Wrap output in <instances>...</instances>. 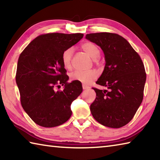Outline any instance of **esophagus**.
<instances>
[{"mask_svg":"<svg viewBox=\"0 0 160 160\" xmlns=\"http://www.w3.org/2000/svg\"><path fill=\"white\" fill-rule=\"evenodd\" d=\"M82 89H89V87L84 85V84H82Z\"/></svg>","mask_w":160,"mask_h":160,"instance_id":"obj_1","label":"esophagus"}]
</instances>
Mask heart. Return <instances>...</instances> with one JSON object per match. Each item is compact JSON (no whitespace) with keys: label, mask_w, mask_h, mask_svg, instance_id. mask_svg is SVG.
Returning <instances> with one entry per match:
<instances>
[{"label":"heart","mask_w":160,"mask_h":160,"mask_svg":"<svg viewBox=\"0 0 160 160\" xmlns=\"http://www.w3.org/2000/svg\"><path fill=\"white\" fill-rule=\"evenodd\" d=\"M82 51L85 52L90 58L93 59L95 64L98 63L100 49L98 46L92 42H85L81 46ZM73 54V48H68L66 49L62 55V62L65 68L68 70L72 68V58ZM98 77V74L95 70H90L88 71H76L72 73L70 76L71 80L78 81L84 84H88L93 80H96Z\"/></svg>","instance_id":"b5f03b06"}]
</instances>
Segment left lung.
<instances>
[{
    "mask_svg": "<svg viewBox=\"0 0 160 160\" xmlns=\"http://www.w3.org/2000/svg\"><path fill=\"white\" fill-rule=\"evenodd\" d=\"M86 39L101 47L105 66L96 84L108 90L96 93L90 106L93 118L102 126L119 128L132 119L143 98L146 80L144 65L128 41L115 33L86 34Z\"/></svg>",
    "mask_w": 160,
    "mask_h": 160,
    "instance_id": "obj_1",
    "label": "left lung"
}]
</instances>
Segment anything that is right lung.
<instances>
[{"label":"right lung","mask_w":160,"mask_h":160,"mask_svg":"<svg viewBox=\"0 0 160 160\" xmlns=\"http://www.w3.org/2000/svg\"><path fill=\"white\" fill-rule=\"evenodd\" d=\"M83 34L47 33L33 39L18 58L16 82L21 103L34 123L56 127L71 117V105L82 92L78 81L68 83L62 55L82 38ZM64 85L62 91L54 88Z\"/></svg>","instance_id":"obj_1"}]
</instances>
